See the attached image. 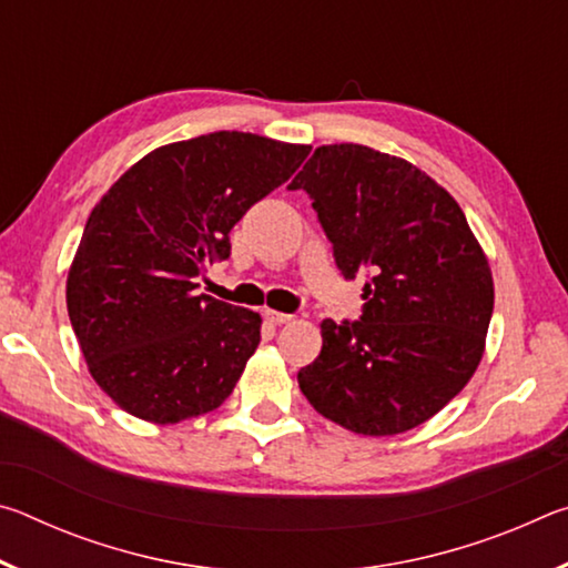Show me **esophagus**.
Segmentation results:
<instances>
[{
  "instance_id": "1",
  "label": "esophagus",
  "mask_w": 568,
  "mask_h": 568,
  "mask_svg": "<svg viewBox=\"0 0 568 568\" xmlns=\"http://www.w3.org/2000/svg\"><path fill=\"white\" fill-rule=\"evenodd\" d=\"M265 318H267V323H273V325H283V323H291L293 315L281 313V311H265Z\"/></svg>"
}]
</instances>
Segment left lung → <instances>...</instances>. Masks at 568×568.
I'll return each mask as SVG.
<instances>
[{"mask_svg": "<svg viewBox=\"0 0 568 568\" xmlns=\"http://www.w3.org/2000/svg\"><path fill=\"white\" fill-rule=\"evenodd\" d=\"M297 187L313 197L343 275H368L361 321L321 323L323 348L297 386L345 430L406 434L456 398L484 358L488 257L454 195L388 152L323 145Z\"/></svg>", "mask_w": 568, "mask_h": 568, "instance_id": "8db88e82", "label": "left lung"}]
</instances>
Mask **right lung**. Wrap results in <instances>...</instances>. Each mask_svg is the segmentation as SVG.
<instances>
[{
	"instance_id": "right-lung-1",
	"label": "right lung",
	"mask_w": 568,
	"mask_h": 568,
	"mask_svg": "<svg viewBox=\"0 0 568 568\" xmlns=\"http://www.w3.org/2000/svg\"><path fill=\"white\" fill-rule=\"evenodd\" d=\"M307 152L253 132L200 134L148 152L94 205L67 313L90 376L130 416L170 426L233 393L263 318L197 295L195 277L225 261L230 230Z\"/></svg>"
}]
</instances>
